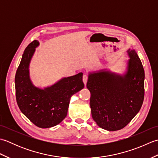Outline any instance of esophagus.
<instances>
[{
  "mask_svg": "<svg viewBox=\"0 0 158 158\" xmlns=\"http://www.w3.org/2000/svg\"><path fill=\"white\" fill-rule=\"evenodd\" d=\"M88 75H87V74H84V75H83V83H84L85 85H86L87 81H88Z\"/></svg>",
  "mask_w": 158,
  "mask_h": 158,
  "instance_id": "34e87169",
  "label": "esophagus"
}]
</instances>
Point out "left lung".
<instances>
[{
    "label": "left lung",
    "mask_w": 158,
    "mask_h": 158,
    "mask_svg": "<svg viewBox=\"0 0 158 158\" xmlns=\"http://www.w3.org/2000/svg\"><path fill=\"white\" fill-rule=\"evenodd\" d=\"M130 59L126 72L121 74L106 69L89 73L87 82L93 119L108 131L123 128L141 108L145 88V71L135 49L127 51Z\"/></svg>",
    "instance_id": "left-lung-1"
}]
</instances>
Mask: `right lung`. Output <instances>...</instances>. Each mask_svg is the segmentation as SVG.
Wrapping results in <instances>:
<instances>
[{"label": "right lung", "instance_id": "obj_1", "mask_svg": "<svg viewBox=\"0 0 158 158\" xmlns=\"http://www.w3.org/2000/svg\"><path fill=\"white\" fill-rule=\"evenodd\" d=\"M39 43H30L23 52L15 77L16 100L22 113L41 128L58 125L67 115L71 96L84 88L83 73L64 77L43 89L33 85L29 65Z\"/></svg>", "mask_w": 158, "mask_h": 158}]
</instances>
